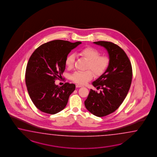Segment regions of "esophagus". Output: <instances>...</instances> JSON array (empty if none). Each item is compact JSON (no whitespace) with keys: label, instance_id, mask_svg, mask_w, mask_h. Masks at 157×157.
I'll return each instance as SVG.
<instances>
[{"label":"esophagus","instance_id":"1","mask_svg":"<svg viewBox=\"0 0 157 157\" xmlns=\"http://www.w3.org/2000/svg\"><path fill=\"white\" fill-rule=\"evenodd\" d=\"M83 87V86L79 85V84H76V87H77V88H79V87Z\"/></svg>","mask_w":157,"mask_h":157}]
</instances>
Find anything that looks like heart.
I'll return each instance as SVG.
<instances>
[{"label":"heart","mask_w":157,"mask_h":157,"mask_svg":"<svg viewBox=\"0 0 157 157\" xmlns=\"http://www.w3.org/2000/svg\"><path fill=\"white\" fill-rule=\"evenodd\" d=\"M79 55L89 60L87 68L91 69L95 75H101L106 71L109 64V59L105 55H99L100 53L97 49L91 47H87L79 51ZM75 60V55L70 54L65 60V64L67 67H73ZM93 72L88 70L84 71H76L71 75V79L74 83L84 85L92 79Z\"/></svg>","instance_id":"heart-1"}]
</instances>
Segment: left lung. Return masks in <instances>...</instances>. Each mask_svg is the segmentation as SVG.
<instances>
[{"mask_svg":"<svg viewBox=\"0 0 157 157\" xmlns=\"http://www.w3.org/2000/svg\"><path fill=\"white\" fill-rule=\"evenodd\" d=\"M109 54V64L105 72L92 84L100 93L90 90L85 101L87 110L97 117H105L114 112L127 96L132 83V64L126 54L113 43L98 41Z\"/></svg>","mask_w":157,"mask_h":157,"instance_id":"1","label":"left lung"}]
</instances>
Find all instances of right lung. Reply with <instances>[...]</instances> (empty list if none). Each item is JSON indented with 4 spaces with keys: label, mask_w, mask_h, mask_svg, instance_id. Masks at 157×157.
<instances>
[{
    "label": "right lung",
    "mask_w": 157,
    "mask_h": 157,
    "mask_svg": "<svg viewBox=\"0 0 157 157\" xmlns=\"http://www.w3.org/2000/svg\"><path fill=\"white\" fill-rule=\"evenodd\" d=\"M54 40L38 47L30 56L25 71V84L34 105L43 113L55 114L63 110L75 85L66 83L59 87L55 80L66 67L65 60L81 44Z\"/></svg>",
    "instance_id": "1"
}]
</instances>
